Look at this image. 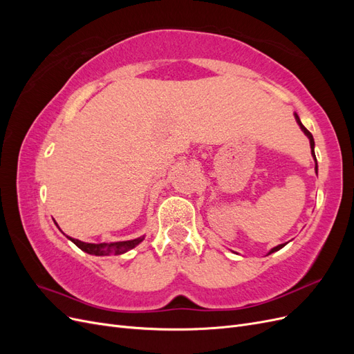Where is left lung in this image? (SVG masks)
<instances>
[{"instance_id": "8db88e82", "label": "left lung", "mask_w": 354, "mask_h": 354, "mask_svg": "<svg viewBox=\"0 0 354 354\" xmlns=\"http://www.w3.org/2000/svg\"><path fill=\"white\" fill-rule=\"evenodd\" d=\"M295 120H297V122H298V125H299V128H301L303 130V133L308 137V140H310V147H312V155H313V159L316 160V155H315V140H313V136H312V133H310L307 128L301 124V121H299V118H298V115L295 113ZM315 169H316V173H317V162H316V167H315ZM286 243H281V245H277V246H274V248H272L270 250V252L269 254H272V252H276V251H279L281 248H283Z\"/></svg>"}]
</instances>
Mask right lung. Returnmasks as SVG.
<instances>
[{"instance_id":"obj_1","label":"right lung","mask_w":354,"mask_h":354,"mask_svg":"<svg viewBox=\"0 0 354 354\" xmlns=\"http://www.w3.org/2000/svg\"><path fill=\"white\" fill-rule=\"evenodd\" d=\"M69 239L75 245H77L80 250H82L87 254H91V255H112V254L120 255V254H124L127 251L133 250L134 246H137L145 239V236L133 239V241H122V242H113V243H104V242L103 243H87V242H82V241L73 239V238H69Z\"/></svg>"}]
</instances>
